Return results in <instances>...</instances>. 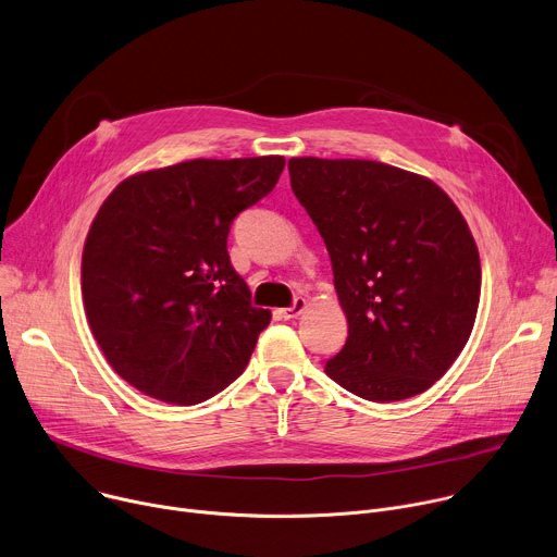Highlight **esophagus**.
<instances>
[{
    "instance_id": "1",
    "label": "esophagus",
    "mask_w": 557,
    "mask_h": 557,
    "mask_svg": "<svg viewBox=\"0 0 557 557\" xmlns=\"http://www.w3.org/2000/svg\"><path fill=\"white\" fill-rule=\"evenodd\" d=\"M306 308V299L304 297H295L290 306L286 308H280V314L284 317V320H295V317Z\"/></svg>"
}]
</instances>
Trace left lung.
Segmentation results:
<instances>
[{"instance_id":"obj_1","label":"left lung","mask_w":557,"mask_h":557,"mask_svg":"<svg viewBox=\"0 0 557 557\" xmlns=\"http://www.w3.org/2000/svg\"><path fill=\"white\" fill-rule=\"evenodd\" d=\"M290 187L322 233L348 339L326 372L361 399H410L465 348L481 258L432 181L376 161L290 158Z\"/></svg>"}]
</instances>
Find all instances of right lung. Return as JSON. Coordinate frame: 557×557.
Returning a JSON list of instances; mask_svg holds the SVG:
<instances>
[{
	"label": "right lung",
	"mask_w": 557,
	"mask_h": 557,
	"mask_svg": "<svg viewBox=\"0 0 557 557\" xmlns=\"http://www.w3.org/2000/svg\"><path fill=\"white\" fill-rule=\"evenodd\" d=\"M282 170V156L198 158L132 176L101 205L82 290L95 339L127 383L196 406L243 374L271 312L253 306L226 237Z\"/></svg>",
	"instance_id": "right-lung-1"
}]
</instances>
